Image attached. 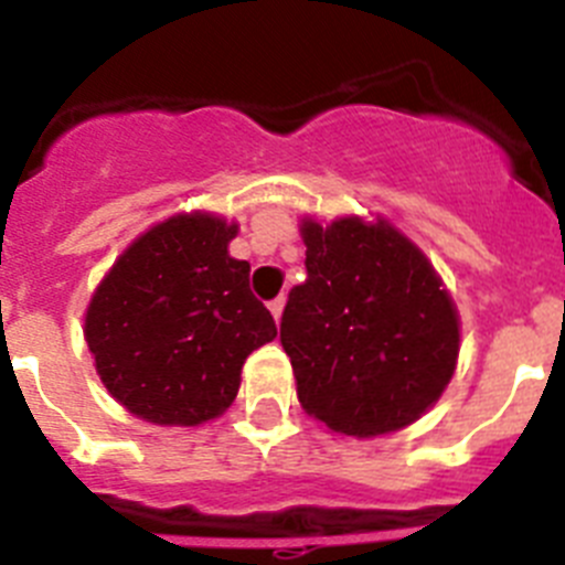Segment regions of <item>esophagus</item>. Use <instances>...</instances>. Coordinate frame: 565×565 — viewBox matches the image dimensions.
Here are the masks:
<instances>
[{
  "label": "esophagus",
  "mask_w": 565,
  "mask_h": 565,
  "mask_svg": "<svg viewBox=\"0 0 565 565\" xmlns=\"http://www.w3.org/2000/svg\"><path fill=\"white\" fill-rule=\"evenodd\" d=\"M282 308H286V297H277V299H271V302H268V311L274 313V319L282 317Z\"/></svg>",
  "instance_id": "1"
}]
</instances>
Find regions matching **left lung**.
Returning <instances> with one entry per match:
<instances>
[{"instance_id": "obj_1", "label": "left lung", "mask_w": 565, "mask_h": 565, "mask_svg": "<svg viewBox=\"0 0 565 565\" xmlns=\"http://www.w3.org/2000/svg\"><path fill=\"white\" fill-rule=\"evenodd\" d=\"M308 277L279 342L302 411L342 436L402 430L438 402L458 359V311L430 259L379 217L302 221Z\"/></svg>"}]
</instances>
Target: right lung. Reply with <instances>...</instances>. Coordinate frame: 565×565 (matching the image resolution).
<instances>
[{"label":"right lung","mask_w":565,"mask_h":565,"mask_svg":"<svg viewBox=\"0 0 565 565\" xmlns=\"http://www.w3.org/2000/svg\"><path fill=\"white\" fill-rule=\"evenodd\" d=\"M237 223L174 214L115 259L89 299L84 339L115 402L161 427L217 418L248 353L277 337L228 243Z\"/></svg>","instance_id":"right-lung-1"}]
</instances>
